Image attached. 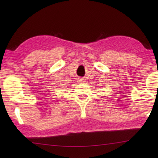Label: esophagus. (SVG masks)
<instances>
[{
	"label": "esophagus",
	"mask_w": 158,
	"mask_h": 158,
	"mask_svg": "<svg viewBox=\"0 0 158 158\" xmlns=\"http://www.w3.org/2000/svg\"><path fill=\"white\" fill-rule=\"evenodd\" d=\"M77 81H78V82H83V81H84V79H83V78H78V79H77Z\"/></svg>",
	"instance_id": "obj_1"
}]
</instances>
